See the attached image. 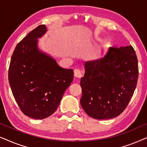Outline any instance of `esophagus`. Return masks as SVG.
<instances>
[{
    "instance_id": "obj_1",
    "label": "esophagus",
    "mask_w": 147,
    "mask_h": 147,
    "mask_svg": "<svg viewBox=\"0 0 147 147\" xmlns=\"http://www.w3.org/2000/svg\"><path fill=\"white\" fill-rule=\"evenodd\" d=\"M82 76H83V74H82V72L80 71V69H74V76H75L76 78H80L82 77Z\"/></svg>"
}]
</instances>
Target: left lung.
<instances>
[{
  "mask_svg": "<svg viewBox=\"0 0 147 147\" xmlns=\"http://www.w3.org/2000/svg\"><path fill=\"white\" fill-rule=\"evenodd\" d=\"M84 65L80 104L84 111L98 120L119 116L137 84L138 60L133 47H110L104 57L86 61Z\"/></svg>",
  "mask_w": 147,
  "mask_h": 147,
  "instance_id": "left-lung-1",
  "label": "left lung"
}]
</instances>
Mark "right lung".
Returning <instances> with one entry per match:
<instances>
[{
  "label": "right lung",
  "instance_id": "add662e5",
  "mask_svg": "<svg viewBox=\"0 0 147 147\" xmlns=\"http://www.w3.org/2000/svg\"><path fill=\"white\" fill-rule=\"evenodd\" d=\"M47 31L45 25L38 26L18 43L9 69V84L18 106L35 119H44L55 112L74 79L73 70L60 67L39 49L38 39Z\"/></svg>",
  "mask_w": 147,
  "mask_h": 147
}]
</instances>
